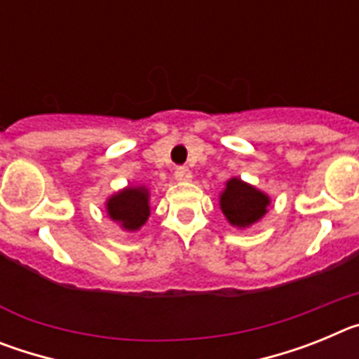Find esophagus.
Wrapping results in <instances>:
<instances>
[{"instance_id": "esophagus-1", "label": "esophagus", "mask_w": 359, "mask_h": 359, "mask_svg": "<svg viewBox=\"0 0 359 359\" xmlns=\"http://www.w3.org/2000/svg\"><path fill=\"white\" fill-rule=\"evenodd\" d=\"M176 180L177 182H189L190 177H192V172L189 170V167H185V165H182V167H177L176 169Z\"/></svg>"}]
</instances>
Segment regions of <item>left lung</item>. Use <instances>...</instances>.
I'll use <instances>...</instances> for the list:
<instances>
[{
    "mask_svg": "<svg viewBox=\"0 0 359 359\" xmlns=\"http://www.w3.org/2000/svg\"><path fill=\"white\" fill-rule=\"evenodd\" d=\"M269 198L261 190L246 185L233 177L226 183V189L221 194V208L233 226H250L266 214Z\"/></svg>",
    "mask_w": 359,
    "mask_h": 359,
    "instance_id": "1",
    "label": "left lung"
}]
</instances>
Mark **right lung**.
<instances>
[{
	"instance_id": "1",
	"label": "right lung",
	"mask_w": 359,
	"mask_h": 359,
	"mask_svg": "<svg viewBox=\"0 0 359 359\" xmlns=\"http://www.w3.org/2000/svg\"><path fill=\"white\" fill-rule=\"evenodd\" d=\"M109 217L126 230H138L149 217V192L144 187L126 189L107 201Z\"/></svg>"
}]
</instances>
